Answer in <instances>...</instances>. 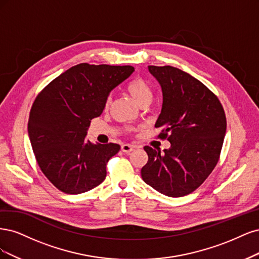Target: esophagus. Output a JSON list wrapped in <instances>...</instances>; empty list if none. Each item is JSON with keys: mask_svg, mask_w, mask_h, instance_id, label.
<instances>
[{"mask_svg": "<svg viewBox=\"0 0 259 259\" xmlns=\"http://www.w3.org/2000/svg\"><path fill=\"white\" fill-rule=\"evenodd\" d=\"M133 149H135V146H132L130 144H123V145H121V151L123 153H126V154H129L130 152L133 151Z\"/></svg>", "mask_w": 259, "mask_h": 259, "instance_id": "obj_1", "label": "esophagus"}]
</instances>
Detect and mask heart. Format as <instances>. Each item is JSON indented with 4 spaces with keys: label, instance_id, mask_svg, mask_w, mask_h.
Masks as SVG:
<instances>
[{
    "label": "heart",
    "instance_id": "heart-1",
    "mask_svg": "<svg viewBox=\"0 0 259 259\" xmlns=\"http://www.w3.org/2000/svg\"><path fill=\"white\" fill-rule=\"evenodd\" d=\"M126 89L131 98L139 104H142L146 100H152V89L144 79L139 77L131 79L127 84ZM110 103L111 98L108 97L105 101V107L110 105Z\"/></svg>",
    "mask_w": 259,
    "mask_h": 259
}]
</instances>
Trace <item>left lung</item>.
Masks as SVG:
<instances>
[{
	"instance_id": "left-lung-1",
	"label": "left lung",
	"mask_w": 259,
	"mask_h": 259,
	"mask_svg": "<svg viewBox=\"0 0 259 259\" xmlns=\"http://www.w3.org/2000/svg\"><path fill=\"white\" fill-rule=\"evenodd\" d=\"M162 90V108L155 127L169 149L145 146L142 179L160 194L183 197L196 190L218 164L226 133V115L219 98L201 81L170 65H149Z\"/></svg>"
}]
</instances>
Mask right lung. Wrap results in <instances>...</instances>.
<instances>
[{"instance_id": "1", "label": "right lung", "mask_w": 259, "mask_h": 259, "mask_svg": "<svg viewBox=\"0 0 259 259\" xmlns=\"http://www.w3.org/2000/svg\"><path fill=\"white\" fill-rule=\"evenodd\" d=\"M131 65L80 63L40 91L33 103L28 132L41 172L65 194L77 195L105 180L106 163L117 154L115 143L86 140L93 118L102 114L111 91L127 79Z\"/></svg>"}]
</instances>
